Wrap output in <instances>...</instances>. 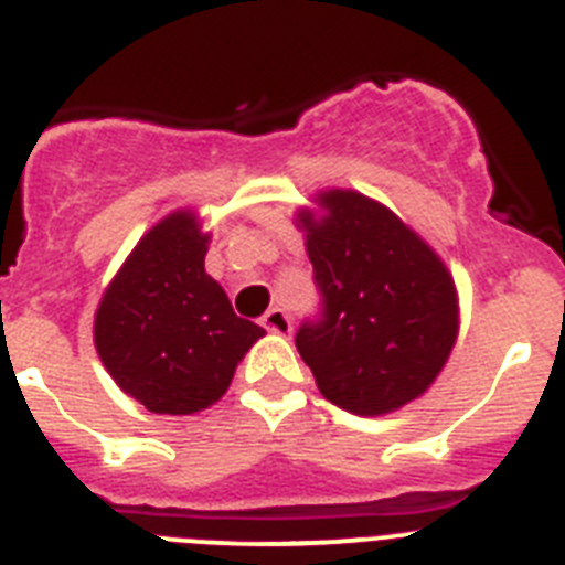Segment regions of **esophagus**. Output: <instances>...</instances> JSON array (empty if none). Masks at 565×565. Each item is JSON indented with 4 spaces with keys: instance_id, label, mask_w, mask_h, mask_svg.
Segmentation results:
<instances>
[{
    "instance_id": "1",
    "label": "esophagus",
    "mask_w": 565,
    "mask_h": 565,
    "mask_svg": "<svg viewBox=\"0 0 565 565\" xmlns=\"http://www.w3.org/2000/svg\"><path fill=\"white\" fill-rule=\"evenodd\" d=\"M262 327L267 329V332L289 334V332H292V320H289V315L284 312L281 307H273V309H267V312H264Z\"/></svg>"
}]
</instances>
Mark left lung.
Returning <instances> with one entry per match:
<instances>
[{"label": "left lung", "mask_w": 565, "mask_h": 565, "mask_svg": "<svg viewBox=\"0 0 565 565\" xmlns=\"http://www.w3.org/2000/svg\"><path fill=\"white\" fill-rule=\"evenodd\" d=\"M320 205L323 222L301 213L320 303L295 345L329 403L388 414L428 388L450 358L459 329L454 278L380 202L329 191Z\"/></svg>", "instance_id": "left-lung-1"}]
</instances>
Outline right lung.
I'll use <instances>...</instances> for the list:
<instances>
[{
	"instance_id": "right-lung-1",
	"label": "right lung",
	"mask_w": 565,
	"mask_h": 565,
	"mask_svg": "<svg viewBox=\"0 0 565 565\" xmlns=\"http://www.w3.org/2000/svg\"><path fill=\"white\" fill-rule=\"evenodd\" d=\"M205 253L194 213H171L140 238L95 315L106 371L151 414H194L216 403L264 334L233 312L205 273Z\"/></svg>"
}]
</instances>
